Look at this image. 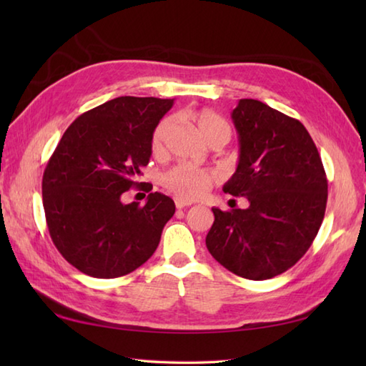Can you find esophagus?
<instances>
[{
    "instance_id": "obj_1",
    "label": "esophagus",
    "mask_w": 366,
    "mask_h": 366,
    "mask_svg": "<svg viewBox=\"0 0 366 366\" xmlns=\"http://www.w3.org/2000/svg\"><path fill=\"white\" fill-rule=\"evenodd\" d=\"M174 204H176L177 209H185V207H189L192 203H189V201H185L182 198H176L174 199Z\"/></svg>"
}]
</instances>
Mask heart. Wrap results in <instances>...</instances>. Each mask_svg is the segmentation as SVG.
Returning a JSON list of instances; mask_svg holds the SVG:
<instances>
[{
    "instance_id": "heart-1",
    "label": "heart",
    "mask_w": 366,
    "mask_h": 366,
    "mask_svg": "<svg viewBox=\"0 0 366 366\" xmlns=\"http://www.w3.org/2000/svg\"><path fill=\"white\" fill-rule=\"evenodd\" d=\"M187 118L195 124L199 135L203 137L209 144L215 142L227 143L231 137V129L228 122L220 114L212 110H192ZM174 127L173 118H163L155 126L151 137V151L155 157L165 154L167 142ZM219 181V174L211 169H198L189 165H176L165 171L162 176V182L165 187L173 192L177 198L182 199H198L206 195V192L212 187V184Z\"/></svg>"
}]
</instances>
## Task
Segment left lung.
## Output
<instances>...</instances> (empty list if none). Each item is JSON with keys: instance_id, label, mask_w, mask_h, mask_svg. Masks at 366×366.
<instances>
[{"instance_id": "obj_1", "label": "left lung", "mask_w": 366, "mask_h": 366, "mask_svg": "<svg viewBox=\"0 0 366 366\" xmlns=\"http://www.w3.org/2000/svg\"><path fill=\"white\" fill-rule=\"evenodd\" d=\"M231 118L240 154L223 192L245 197L250 206L212 207L206 247L232 274L267 280L291 269L313 244L327 204V177L300 121L254 99H240Z\"/></svg>"}]
</instances>
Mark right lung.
<instances>
[{
  "instance_id": "add662e5",
  "label": "right lung",
  "mask_w": 366,
  "mask_h": 366,
  "mask_svg": "<svg viewBox=\"0 0 366 366\" xmlns=\"http://www.w3.org/2000/svg\"><path fill=\"white\" fill-rule=\"evenodd\" d=\"M173 102L132 96L108 100L67 127L46 163V227L58 252L83 274L127 275L159 247L174 201L137 179L149 163L152 132ZM134 187L150 193L144 207L120 201Z\"/></svg>"
}]
</instances>
